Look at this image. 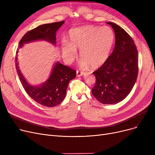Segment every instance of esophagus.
<instances>
[{
  "instance_id": "1",
  "label": "esophagus",
  "mask_w": 155,
  "mask_h": 155,
  "mask_svg": "<svg viewBox=\"0 0 155 155\" xmlns=\"http://www.w3.org/2000/svg\"><path fill=\"white\" fill-rule=\"evenodd\" d=\"M84 74V72H82V71H79V70H77V77H81L82 75H83Z\"/></svg>"
}]
</instances>
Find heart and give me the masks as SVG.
Instances as JSON below:
<instances>
[{
	"instance_id": "b5f03b06",
	"label": "heart",
	"mask_w": 155,
	"mask_h": 155,
	"mask_svg": "<svg viewBox=\"0 0 155 155\" xmlns=\"http://www.w3.org/2000/svg\"><path fill=\"white\" fill-rule=\"evenodd\" d=\"M114 41V32L108 26L89 25L73 29L68 33L69 43L62 44L63 56L71 63L77 56V50H80L82 66L98 68L109 59Z\"/></svg>"
}]
</instances>
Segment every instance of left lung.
<instances>
[{
	"instance_id": "8db88e82",
	"label": "left lung",
	"mask_w": 155,
	"mask_h": 155,
	"mask_svg": "<svg viewBox=\"0 0 155 155\" xmlns=\"http://www.w3.org/2000/svg\"><path fill=\"white\" fill-rule=\"evenodd\" d=\"M114 31V50L102 66L93 72L96 82L92 89L102 104H115L131 92L138 74V53L133 38L116 24L107 22Z\"/></svg>"
}]
</instances>
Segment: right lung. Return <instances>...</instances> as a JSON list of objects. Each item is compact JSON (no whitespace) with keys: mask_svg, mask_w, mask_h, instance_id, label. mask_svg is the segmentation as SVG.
I'll use <instances>...</instances> for the list:
<instances>
[{"mask_svg":"<svg viewBox=\"0 0 155 155\" xmlns=\"http://www.w3.org/2000/svg\"><path fill=\"white\" fill-rule=\"evenodd\" d=\"M64 21L45 24L32 29L23 36L19 48L23 45L38 40H45L56 45V32L64 24ZM16 51L15 67L22 87L29 96L38 104L46 107H54L65 98L70 81L76 77V71L57 61L49 78L40 86L29 85L19 69Z\"/></svg>","mask_w":155,"mask_h":155,"instance_id":"obj_1","label":"right lung"}]
</instances>
